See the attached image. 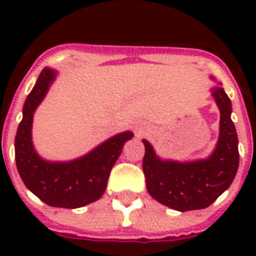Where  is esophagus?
I'll list each match as a JSON object with an SVG mask.
<instances>
[{
    "mask_svg": "<svg viewBox=\"0 0 256 256\" xmlns=\"http://www.w3.org/2000/svg\"><path fill=\"white\" fill-rule=\"evenodd\" d=\"M144 132H146V130H144L142 126H134V133H136V136H137V137L142 136Z\"/></svg>",
    "mask_w": 256,
    "mask_h": 256,
    "instance_id": "esophagus-1",
    "label": "esophagus"
}]
</instances>
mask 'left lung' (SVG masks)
<instances>
[{"label": "left lung", "mask_w": 256, "mask_h": 256, "mask_svg": "<svg viewBox=\"0 0 256 256\" xmlns=\"http://www.w3.org/2000/svg\"><path fill=\"white\" fill-rule=\"evenodd\" d=\"M212 96L220 110V133L216 151L206 160L162 162L144 140L146 188L160 204L178 212L210 206L230 186L238 169V140L230 119V100L223 88H216Z\"/></svg>", "instance_id": "1"}]
</instances>
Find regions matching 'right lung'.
<instances>
[{"instance_id":"1","label":"right lung","mask_w":256,"mask_h":256,"mask_svg":"<svg viewBox=\"0 0 256 256\" xmlns=\"http://www.w3.org/2000/svg\"><path fill=\"white\" fill-rule=\"evenodd\" d=\"M55 78V72L44 69L34 88L26 97L15 137V159L22 182L44 204L55 208H76L98 200L123 146L132 132L114 136L80 159L69 162H47L36 154L32 144L33 114Z\"/></svg>"}]
</instances>
